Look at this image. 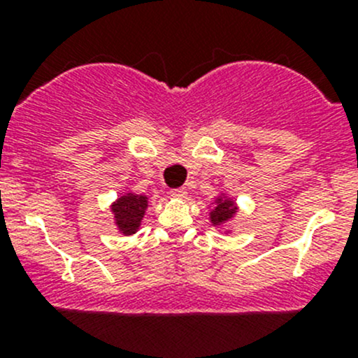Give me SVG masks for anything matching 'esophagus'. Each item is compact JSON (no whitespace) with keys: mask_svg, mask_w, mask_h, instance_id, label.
<instances>
[{"mask_svg":"<svg viewBox=\"0 0 358 358\" xmlns=\"http://www.w3.org/2000/svg\"><path fill=\"white\" fill-rule=\"evenodd\" d=\"M171 197H175V199H185V197H187V189H185V187H182V189L171 190Z\"/></svg>","mask_w":358,"mask_h":358,"instance_id":"esophagus-1","label":"esophagus"}]
</instances>
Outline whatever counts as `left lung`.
<instances>
[{"mask_svg":"<svg viewBox=\"0 0 358 358\" xmlns=\"http://www.w3.org/2000/svg\"><path fill=\"white\" fill-rule=\"evenodd\" d=\"M239 213V204L229 192H220L211 201V211H209V222L218 232L232 234V222Z\"/></svg>","mask_w":358,"mask_h":358,"instance_id":"8db88e82","label":"left lung"}]
</instances>
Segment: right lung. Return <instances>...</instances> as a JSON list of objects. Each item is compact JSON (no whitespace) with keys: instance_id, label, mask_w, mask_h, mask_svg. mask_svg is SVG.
<instances>
[{"instance_id":"add662e5","label":"right lung","mask_w":358,"mask_h":358,"mask_svg":"<svg viewBox=\"0 0 358 358\" xmlns=\"http://www.w3.org/2000/svg\"><path fill=\"white\" fill-rule=\"evenodd\" d=\"M109 208L114 216L112 220H114L115 230L124 237L135 236L142 227V220L149 208V197L133 192V190H124Z\"/></svg>"}]
</instances>
